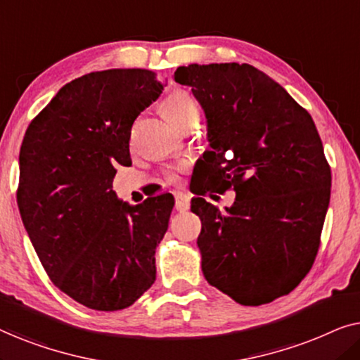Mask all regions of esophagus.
<instances>
[{
    "instance_id": "obj_1",
    "label": "esophagus",
    "mask_w": 360,
    "mask_h": 360,
    "mask_svg": "<svg viewBox=\"0 0 360 360\" xmlns=\"http://www.w3.org/2000/svg\"><path fill=\"white\" fill-rule=\"evenodd\" d=\"M190 208V198L185 193H175V210L186 211Z\"/></svg>"
}]
</instances>
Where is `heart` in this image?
<instances>
[{
    "mask_svg": "<svg viewBox=\"0 0 360 360\" xmlns=\"http://www.w3.org/2000/svg\"><path fill=\"white\" fill-rule=\"evenodd\" d=\"M160 110L165 120L179 129H185V127L196 124L200 121V108L190 93L185 90L170 91L162 101ZM184 172V167H174V169L165 172V180L172 185H179Z\"/></svg>",
    "mask_w": 360,
    "mask_h": 360,
    "instance_id": "heart-1",
    "label": "heart"
}]
</instances>
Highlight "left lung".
I'll return each instance as SVG.
<instances>
[{
	"instance_id": "left-lung-1",
	"label": "left lung",
	"mask_w": 360,
	"mask_h": 360,
	"mask_svg": "<svg viewBox=\"0 0 360 360\" xmlns=\"http://www.w3.org/2000/svg\"><path fill=\"white\" fill-rule=\"evenodd\" d=\"M208 120L213 150L198 165L201 269L234 302L288 295L311 270L331 198V167L309 112L249 63L179 67ZM236 191L226 214L208 193Z\"/></svg>"
}]
</instances>
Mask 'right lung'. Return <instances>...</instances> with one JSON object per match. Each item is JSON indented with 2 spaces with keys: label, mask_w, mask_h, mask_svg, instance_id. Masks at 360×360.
<instances>
[{
  "label": "right lung",
  "mask_w": 360,
  "mask_h": 360,
  "mask_svg": "<svg viewBox=\"0 0 360 360\" xmlns=\"http://www.w3.org/2000/svg\"><path fill=\"white\" fill-rule=\"evenodd\" d=\"M164 90L146 68L91 72L34 117L19 152L18 206L44 270L86 308L131 307L155 280L169 193L129 206L112 191L129 167L131 127Z\"/></svg>",
  "instance_id": "right-lung-1"
}]
</instances>
